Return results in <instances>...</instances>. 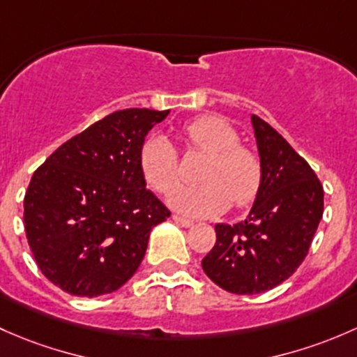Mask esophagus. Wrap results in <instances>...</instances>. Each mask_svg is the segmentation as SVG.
<instances>
[{
  "label": "esophagus",
  "mask_w": 357,
  "mask_h": 357,
  "mask_svg": "<svg viewBox=\"0 0 357 357\" xmlns=\"http://www.w3.org/2000/svg\"><path fill=\"white\" fill-rule=\"evenodd\" d=\"M174 220H175V222L178 223V225L185 227V229H189V227H192V225H194V222H192V220H189V218H183V216H178V215H174Z\"/></svg>",
  "instance_id": "obj_1"
}]
</instances>
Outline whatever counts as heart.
Returning <instances> with one entry per match:
<instances>
[{
    "instance_id": "obj_1",
    "label": "heart",
    "mask_w": 357,
    "mask_h": 357,
    "mask_svg": "<svg viewBox=\"0 0 357 357\" xmlns=\"http://www.w3.org/2000/svg\"><path fill=\"white\" fill-rule=\"evenodd\" d=\"M183 146L189 151L208 156L201 168L203 183L180 187L168 203L190 216H211L251 204L258 196L263 180L261 160L248 146L238 144L237 130L222 116H196L182 125ZM142 177L160 194H168L180 180L178 151L165 135L146 139L139 153Z\"/></svg>"
}]
</instances>
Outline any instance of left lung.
<instances>
[{"label":"left lung","mask_w":357,"mask_h":357,"mask_svg":"<svg viewBox=\"0 0 357 357\" xmlns=\"http://www.w3.org/2000/svg\"><path fill=\"white\" fill-rule=\"evenodd\" d=\"M263 180L244 222L215 227L204 273L227 292L251 296L277 287L301 266L323 216V185L313 168L252 115Z\"/></svg>","instance_id":"obj_1"}]
</instances>
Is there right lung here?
Here are the masks:
<instances>
[{
    "label": "right lung",
    "mask_w": 357,
    "mask_h": 357,
    "mask_svg": "<svg viewBox=\"0 0 357 357\" xmlns=\"http://www.w3.org/2000/svg\"><path fill=\"white\" fill-rule=\"evenodd\" d=\"M168 113H109L34 172L24 197L25 235L51 284L72 296L98 297L137 271L153 227L170 216L146 189L139 165L144 137Z\"/></svg>",
    "instance_id": "add662e5"
}]
</instances>
